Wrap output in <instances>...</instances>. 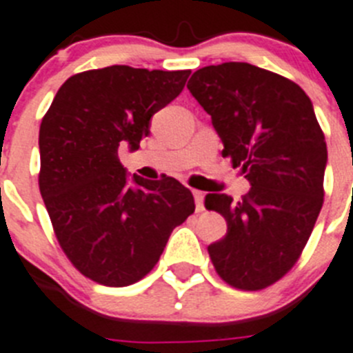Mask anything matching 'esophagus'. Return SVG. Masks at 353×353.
Listing matches in <instances>:
<instances>
[{"label":"esophagus","mask_w":353,"mask_h":353,"mask_svg":"<svg viewBox=\"0 0 353 353\" xmlns=\"http://www.w3.org/2000/svg\"><path fill=\"white\" fill-rule=\"evenodd\" d=\"M192 194H194V199H195V210H197V212H203L204 210V194L199 190H194Z\"/></svg>","instance_id":"obj_1"}]
</instances>
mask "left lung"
<instances>
[{
	"instance_id": "8db88e82",
	"label": "left lung",
	"mask_w": 353,
	"mask_h": 353,
	"mask_svg": "<svg viewBox=\"0 0 353 353\" xmlns=\"http://www.w3.org/2000/svg\"><path fill=\"white\" fill-rule=\"evenodd\" d=\"M192 97L212 117L233 167L250 192L208 194L206 208L226 219L228 233L208 245L219 276L260 291L300 259L323 206L327 143L310 99L300 85L248 62L197 70Z\"/></svg>"
}]
</instances>
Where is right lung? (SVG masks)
I'll use <instances>...</instances> for the list:
<instances>
[{
	"instance_id": "1",
	"label": "right lung",
	"mask_w": 353,
	"mask_h": 353,
	"mask_svg": "<svg viewBox=\"0 0 353 353\" xmlns=\"http://www.w3.org/2000/svg\"><path fill=\"white\" fill-rule=\"evenodd\" d=\"M190 70L109 66L70 77L39 129V190L62 251L108 287L138 282L195 210L174 177L129 176L118 149L138 150L150 118L176 99Z\"/></svg>"
}]
</instances>
